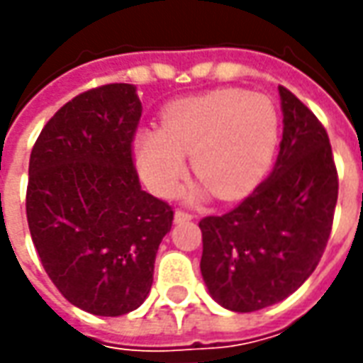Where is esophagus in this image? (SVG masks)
Returning a JSON list of instances; mask_svg holds the SVG:
<instances>
[{"mask_svg":"<svg viewBox=\"0 0 363 363\" xmlns=\"http://www.w3.org/2000/svg\"><path fill=\"white\" fill-rule=\"evenodd\" d=\"M192 220V216L186 212H182V210H177L174 212V223H182V221H190Z\"/></svg>","mask_w":363,"mask_h":363,"instance_id":"1","label":"esophagus"}]
</instances>
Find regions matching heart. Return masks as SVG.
<instances>
[{"label":"heart","instance_id":"heart-1","mask_svg":"<svg viewBox=\"0 0 363 363\" xmlns=\"http://www.w3.org/2000/svg\"><path fill=\"white\" fill-rule=\"evenodd\" d=\"M280 138V118L264 95L218 89L174 101L161 114V126L138 130L132 142L135 167L151 192L171 196L186 174V159L198 184L182 190L196 202L216 192L233 200L264 177Z\"/></svg>","mask_w":363,"mask_h":363}]
</instances>
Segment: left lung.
I'll return each mask as SVG.
<instances>
[{
    "label": "left lung",
    "instance_id": "left-lung-1",
    "mask_svg": "<svg viewBox=\"0 0 363 363\" xmlns=\"http://www.w3.org/2000/svg\"><path fill=\"white\" fill-rule=\"evenodd\" d=\"M284 132L267 181L223 216L200 221V270L210 296L251 313L291 296L319 264L338 198L333 150L317 116L286 87Z\"/></svg>",
    "mask_w": 363,
    "mask_h": 363
}]
</instances>
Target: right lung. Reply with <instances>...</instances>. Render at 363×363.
<instances>
[{
	"instance_id": "1",
	"label": "right lung",
	"mask_w": 363,
	"mask_h": 363,
	"mask_svg": "<svg viewBox=\"0 0 363 363\" xmlns=\"http://www.w3.org/2000/svg\"><path fill=\"white\" fill-rule=\"evenodd\" d=\"M135 85L85 91L60 108L28 161L27 220L44 270L83 311L118 317L150 296L171 206L142 190Z\"/></svg>"
}]
</instances>
